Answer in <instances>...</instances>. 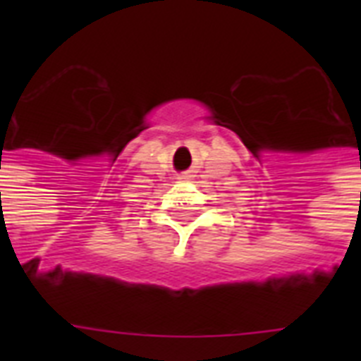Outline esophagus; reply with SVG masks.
<instances>
[{"label":"esophagus","mask_w":361,"mask_h":361,"mask_svg":"<svg viewBox=\"0 0 361 361\" xmlns=\"http://www.w3.org/2000/svg\"><path fill=\"white\" fill-rule=\"evenodd\" d=\"M180 180H181V181L189 180V176H187V174H181V176H180Z\"/></svg>","instance_id":"esophagus-1"}]
</instances>
